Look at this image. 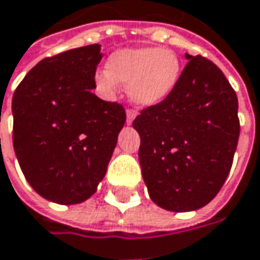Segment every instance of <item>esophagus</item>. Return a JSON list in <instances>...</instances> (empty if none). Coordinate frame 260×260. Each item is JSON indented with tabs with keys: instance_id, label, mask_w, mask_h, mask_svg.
<instances>
[{
	"instance_id": "34e87169",
	"label": "esophagus",
	"mask_w": 260,
	"mask_h": 260,
	"mask_svg": "<svg viewBox=\"0 0 260 260\" xmlns=\"http://www.w3.org/2000/svg\"><path fill=\"white\" fill-rule=\"evenodd\" d=\"M135 117H136V111L127 110V118H125V121H127V124H132V123H133V120H135Z\"/></svg>"
}]
</instances>
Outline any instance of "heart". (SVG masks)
<instances>
[{
  "label": "heart",
  "mask_w": 260,
  "mask_h": 260,
  "mask_svg": "<svg viewBox=\"0 0 260 260\" xmlns=\"http://www.w3.org/2000/svg\"><path fill=\"white\" fill-rule=\"evenodd\" d=\"M181 66L175 52L153 46L123 48L107 61V70L96 73L99 89L112 96L118 83L127 85L132 102L139 107H153L174 92Z\"/></svg>",
  "instance_id": "heart-1"
}]
</instances>
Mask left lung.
Wrapping results in <instances>:
<instances>
[{
	"instance_id": "1",
	"label": "left lung",
	"mask_w": 260,
	"mask_h": 260,
	"mask_svg": "<svg viewBox=\"0 0 260 260\" xmlns=\"http://www.w3.org/2000/svg\"><path fill=\"white\" fill-rule=\"evenodd\" d=\"M186 58L174 92L133 121L150 199L173 212L199 209L218 194L240 136L239 101L224 73L202 55Z\"/></svg>"
}]
</instances>
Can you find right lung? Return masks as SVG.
Returning a JSON list of instances; mask_svg holds the SVG:
<instances>
[{
    "label": "right lung",
    "instance_id": "add662e5",
    "mask_svg": "<svg viewBox=\"0 0 260 260\" xmlns=\"http://www.w3.org/2000/svg\"><path fill=\"white\" fill-rule=\"evenodd\" d=\"M101 45L39 61L13 95V146L36 193L59 205L89 199L107 173L125 123L118 102L98 98Z\"/></svg>",
    "mask_w": 260,
    "mask_h": 260
}]
</instances>
